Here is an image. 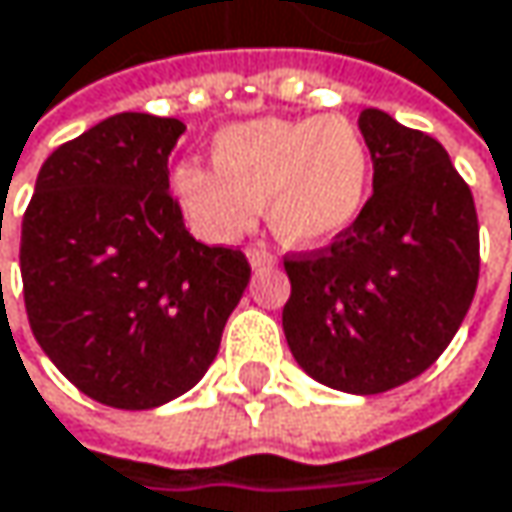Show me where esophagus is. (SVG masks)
<instances>
[{
  "label": "esophagus",
  "mask_w": 512,
  "mask_h": 512,
  "mask_svg": "<svg viewBox=\"0 0 512 512\" xmlns=\"http://www.w3.org/2000/svg\"><path fill=\"white\" fill-rule=\"evenodd\" d=\"M247 262H250L253 271H259V268H274L277 259H274L268 250H262V247H250V250H247Z\"/></svg>",
  "instance_id": "1"
}]
</instances>
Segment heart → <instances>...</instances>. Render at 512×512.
<instances>
[{
    "instance_id": "obj_1",
    "label": "heart",
    "mask_w": 512,
    "mask_h": 512,
    "mask_svg": "<svg viewBox=\"0 0 512 512\" xmlns=\"http://www.w3.org/2000/svg\"><path fill=\"white\" fill-rule=\"evenodd\" d=\"M212 164L176 167L173 191L191 226L215 244L250 232L265 206L283 244L324 247L359 221L371 188V150L345 114L226 126Z\"/></svg>"
}]
</instances>
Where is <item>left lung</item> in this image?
Segmentation results:
<instances>
[{"label":"left lung","mask_w":512,"mask_h":512,"mask_svg":"<svg viewBox=\"0 0 512 512\" xmlns=\"http://www.w3.org/2000/svg\"><path fill=\"white\" fill-rule=\"evenodd\" d=\"M359 129L374 194L330 247L286 259L283 330L312 380L380 395L427 371L460 330L478 288V212L436 138L380 108Z\"/></svg>","instance_id":"8db88e82"}]
</instances>
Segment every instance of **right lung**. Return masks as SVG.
<instances>
[{"instance_id":"add662e5","label":"right lung","mask_w":512,"mask_h":512,"mask_svg":"<svg viewBox=\"0 0 512 512\" xmlns=\"http://www.w3.org/2000/svg\"><path fill=\"white\" fill-rule=\"evenodd\" d=\"M176 117L123 111L43 161L20 271L34 339L88 398L153 410L200 383L250 283L241 250L197 241L170 197Z\"/></svg>"}]
</instances>
